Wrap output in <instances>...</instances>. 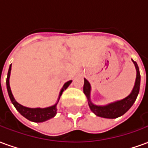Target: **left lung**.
Masks as SVG:
<instances>
[{
  "mask_svg": "<svg viewBox=\"0 0 148 148\" xmlns=\"http://www.w3.org/2000/svg\"><path fill=\"white\" fill-rule=\"evenodd\" d=\"M133 61V60H132ZM136 69V79L135 82V86L132 93L124 99L121 101H118L114 103L109 104L106 106H94L93 103H91L90 100V84L89 82L84 78V86L83 91L84 93L86 95L87 98L89 100V106H90L91 111L93 113H95L97 116L104 118H109V119H113V118H117L124 115L126 112L130 109L132 105L136 100V97L140 92V74L139 71V66L135 61H133Z\"/></svg>",
  "mask_w": 148,
  "mask_h": 148,
  "instance_id": "left-lung-1",
  "label": "left lung"
}]
</instances>
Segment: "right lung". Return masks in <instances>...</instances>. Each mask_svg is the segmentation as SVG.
Wrapping results in <instances>:
<instances>
[{
    "instance_id": "right-lung-1",
    "label": "right lung",
    "mask_w": 148,
    "mask_h": 148,
    "mask_svg": "<svg viewBox=\"0 0 148 148\" xmlns=\"http://www.w3.org/2000/svg\"><path fill=\"white\" fill-rule=\"evenodd\" d=\"M11 67L12 64L10 65L9 69H8V76H7V80H6V85H7V90H8V96L10 97L12 103L13 104V106H15V108L16 109V110L23 116L27 118V120H29V121H33V122H43V121H47L49 119L54 117L55 114H56V112H57V104H58V101L55 106H51V107H48V108H45V109H40V108L31 109V108H27V107L21 106L19 103L16 101V100L14 99V97L12 96L11 89H10V86H9V77H10V73H11ZM71 82L72 81H69V82L64 84V86H62V89L61 92H60V94H59L58 100L60 98V96L62 95V92L70 86Z\"/></svg>"
}]
</instances>
